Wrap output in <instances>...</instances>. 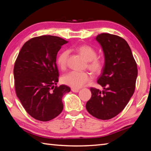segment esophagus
I'll return each instance as SVG.
<instances>
[{
  "mask_svg": "<svg viewBox=\"0 0 151 151\" xmlns=\"http://www.w3.org/2000/svg\"><path fill=\"white\" fill-rule=\"evenodd\" d=\"M71 91L73 92H75V93H78L79 91V89H76V88H71Z\"/></svg>",
  "mask_w": 151,
  "mask_h": 151,
  "instance_id": "esophagus-1",
  "label": "esophagus"
}]
</instances>
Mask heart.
I'll return each mask as SVG.
<instances>
[{"label": "heart", "mask_w": 151, "mask_h": 151, "mask_svg": "<svg viewBox=\"0 0 151 151\" xmlns=\"http://www.w3.org/2000/svg\"><path fill=\"white\" fill-rule=\"evenodd\" d=\"M76 50L88 61V68L94 73H99L103 68V61L97 57V52L93 48L84 45L76 48ZM69 52L64 50L57 58V64L62 70L66 69L68 62ZM90 74L85 71L72 70L65 74L62 77V82L73 88H80L90 81Z\"/></svg>", "instance_id": "b5f03b06"}]
</instances>
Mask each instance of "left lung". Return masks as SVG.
Masks as SVG:
<instances>
[{
	"label": "left lung",
	"instance_id": "obj_1",
	"mask_svg": "<svg viewBox=\"0 0 151 151\" xmlns=\"http://www.w3.org/2000/svg\"><path fill=\"white\" fill-rule=\"evenodd\" d=\"M96 40L104 54V65L97 80L104 90L91 88V97L86 108L93 117L108 120L123 111L133 95L137 76V63L123 38L102 33L96 37Z\"/></svg>",
	"mask_w": 151,
	"mask_h": 151
}]
</instances>
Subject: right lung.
Returning <instances> with one entry per match:
<instances>
[{"label":"right lung","instance_id":"obj_1","mask_svg":"<svg viewBox=\"0 0 151 151\" xmlns=\"http://www.w3.org/2000/svg\"><path fill=\"white\" fill-rule=\"evenodd\" d=\"M67 43L49 35L33 37L23 45L15 60L16 95L35 119L52 120L63 110V95L70 89L65 85L56 86L59 77L56 62L58 52Z\"/></svg>","mask_w":151,"mask_h":151}]
</instances>
